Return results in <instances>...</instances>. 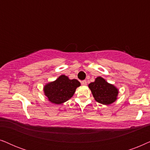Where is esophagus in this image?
<instances>
[{"mask_svg":"<svg viewBox=\"0 0 150 150\" xmlns=\"http://www.w3.org/2000/svg\"><path fill=\"white\" fill-rule=\"evenodd\" d=\"M81 84L83 85H87V81H81Z\"/></svg>","mask_w":150,"mask_h":150,"instance_id":"34e87169","label":"esophagus"}]
</instances>
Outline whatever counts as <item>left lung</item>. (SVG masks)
<instances>
[{
	"label": "left lung",
	"instance_id": "8db88e82",
	"mask_svg": "<svg viewBox=\"0 0 150 150\" xmlns=\"http://www.w3.org/2000/svg\"><path fill=\"white\" fill-rule=\"evenodd\" d=\"M89 87L95 100L99 103L108 105L117 100L118 89L102 77H98L95 82L89 84Z\"/></svg>",
	"mask_w": 150,
	"mask_h": 150
}]
</instances>
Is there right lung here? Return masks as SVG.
<instances>
[{"instance_id":"1","label":"right lung","mask_w":150,"mask_h":150,"mask_svg":"<svg viewBox=\"0 0 150 150\" xmlns=\"http://www.w3.org/2000/svg\"><path fill=\"white\" fill-rule=\"evenodd\" d=\"M81 85L77 80H69L65 75H61L56 81L44 87V93L49 101L60 104L72 97L76 89Z\"/></svg>"}]
</instances>
